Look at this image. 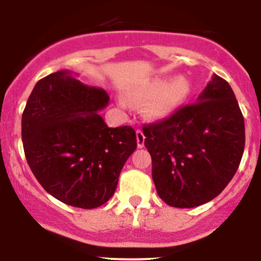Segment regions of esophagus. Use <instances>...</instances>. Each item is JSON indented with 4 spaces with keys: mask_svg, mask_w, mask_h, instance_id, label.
Masks as SVG:
<instances>
[{
    "mask_svg": "<svg viewBox=\"0 0 261 261\" xmlns=\"http://www.w3.org/2000/svg\"><path fill=\"white\" fill-rule=\"evenodd\" d=\"M136 141H138V147H143L145 143V135L141 130H136Z\"/></svg>",
    "mask_w": 261,
    "mask_h": 261,
    "instance_id": "34e87169",
    "label": "esophagus"
}]
</instances>
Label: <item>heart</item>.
Instances as JSON below:
<instances>
[{
  "mask_svg": "<svg viewBox=\"0 0 261 261\" xmlns=\"http://www.w3.org/2000/svg\"><path fill=\"white\" fill-rule=\"evenodd\" d=\"M189 94V83L181 77L173 80L164 77H155L130 87L126 96L133 102H144L145 115L152 120H164L177 111L184 103ZM122 107H128V101L125 97L118 99Z\"/></svg>",
  "mask_w": 261,
  "mask_h": 261,
  "instance_id": "obj_1",
  "label": "heart"
}]
</instances>
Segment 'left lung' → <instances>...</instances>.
Masks as SVG:
<instances>
[{"instance_id":"left-lung-1","label":"left lung","mask_w":261,"mask_h":261,"mask_svg":"<svg viewBox=\"0 0 261 261\" xmlns=\"http://www.w3.org/2000/svg\"><path fill=\"white\" fill-rule=\"evenodd\" d=\"M160 198L193 208L217 197L235 175L245 147V123L230 84L213 74L194 103L143 127Z\"/></svg>"}]
</instances>
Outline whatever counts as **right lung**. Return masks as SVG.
I'll list each match as a JSON object with an SVG mask.
<instances>
[{"label": "right lung", "instance_id": "1", "mask_svg": "<svg viewBox=\"0 0 261 261\" xmlns=\"http://www.w3.org/2000/svg\"><path fill=\"white\" fill-rule=\"evenodd\" d=\"M59 70L34 87L21 120L28 164L43 188L65 204L89 210L114 196L126 160L135 151L131 126L111 128L99 111L105 89Z\"/></svg>", "mask_w": 261, "mask_h": 261}]
</instances>
